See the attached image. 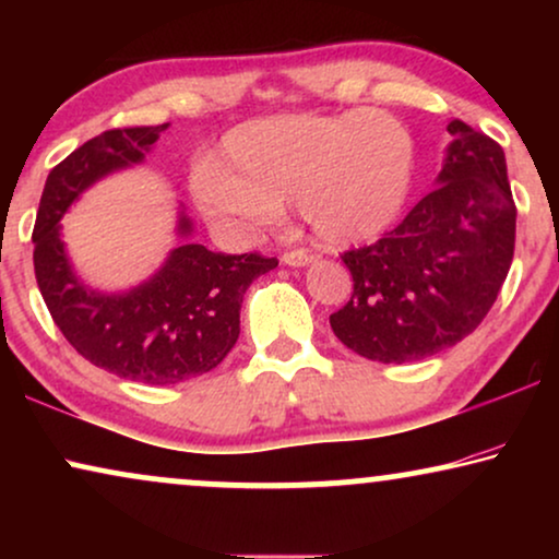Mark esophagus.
I'll return each mask as SVG.
<instances>
[{
    "label": "esophagus",
    "mask_w": 559,
    "mask_h": 559,
    "mask_svg": "<svg viewBox=\"0 0 559 559\" xmlns=\"http://www.w3.org/2000/svg\"><path fill=\"white\" fill-rule=\"evenodd\" d=\"M282 262L289 266H305V264L316 262V254H310V251H302V249L285 251V254H282Z\"/></svg>",
    "instance_id": "obj_1"
}]
</instances>
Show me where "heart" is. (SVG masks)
<instances>
[{"mask_svg": "<svg viewBox=\"0 0 559 559\" xmlns=\"http://www.w3.org/2000/svg\"><path fill=\"white\" fill-rule=\"evenodd\" d=\"M415 147L384 109L285 114L241 124L195 178L203 213L221 224H270L293 209L318 239L358 243L400 216Z\"/></svg>", "mask_w": 559, "mask_h": 559, "instance_id": "b5f03b06", "label": "heart"}]
</instances>
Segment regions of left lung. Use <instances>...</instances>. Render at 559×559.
<instances>
[{
  "label": "left lung",
  "mask_w": 559,
  "mask_h": 559,
  "mask_svg": "<svg viewBox=\"0 0 559 559\" xmlns=\"http://www.w3.org/2000/svg\"><path fill=\"white\" fill-rule=\"evenodd\" d=\"M448 132L438 186L394 231L341 254L354 293L331 328L371 361H419L471 335L514 259L516 205L501 144L461 119Z\"/></svg>",
  "instance_id": "8db88e82"
}]
</instances>
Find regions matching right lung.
Returning <instances> with one entry per match:
<instances>
[{
    "label": "right lung",
    "instance_id": "obj_1",
    "mask_svg": "<svg viewBox=\"0 0 559 559\" xmlns=\"http://www.w3.org/2000/svg\"><path fill=\"white\" fill-rule=\"evenodd\" d=\"M165 129H109L73 150L45 180L33 228L37 287L66 341L98 369L152 386L216 369L239 338L243 293L277 266V259L259 251L221 254L182 241L163 270L132 293L98 295L81 285L68 264L58 221L91 182L142 163ZM178 231L190 234L186 216Z\"/></svg>",
    "mask_w": 559,
    "mask_h": 559
}]
</instances>
